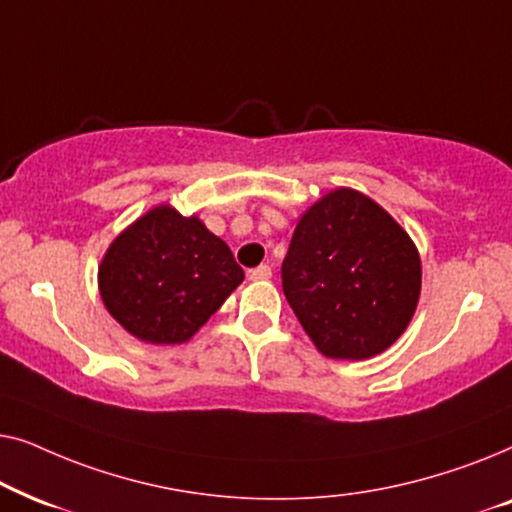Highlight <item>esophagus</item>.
Returning a JSON list of instances; mask_svg holds the SVG:
<instances>
[{
	"label": "esophagus",
	"mask_w": 512,
	"mask_h": 512,
	"mask_svg": "<svg viewBox=\"0 0 512 512\" xmlns=\"http://www.w3.org/2000/svg\"><path fill=\"white\" fill-rule=\"evenodd\" d=\"M247 277L251 279V282H265V279L272 277V270H270V265H258V268H251L247 272Z\"/></svg>",
	"instance_id": "esophagus-1"
}]
</instances>
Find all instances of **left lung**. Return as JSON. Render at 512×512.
I'll use <instances>...</instances> for the list:
<instances>
[{
	"label": "left lung",
	"instance_id": "obj_1",
	"mask_svg": "<svg viewBox=\"0 0 512 512\" xmlns=\"http://www.w3.org/2000/svg\"><path fill=\"white\" fill-rule=\"evenodd\" d=\"M282 289L321 354L370 359L408 328L422 263L408 233L377 202L338 188L298 221Z\"/></svg>",
	"mask_w": 512,
	"mask_h": 512
}]
</instances>
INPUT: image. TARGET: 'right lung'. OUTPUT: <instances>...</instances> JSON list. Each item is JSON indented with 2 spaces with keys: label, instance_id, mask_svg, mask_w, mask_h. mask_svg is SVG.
<instances>
[{
  "label": "right lung",
  "instance_id": "obj_1",
  "mask_svg": "<svg viewBox=\"0 0 512 512\" xmlns=\"http://www.w3.org/2000/svg\"><path fill=\"white\" fill-rule=\"evenodd\" d=\"M242 279L244 270L221 237L167 205L123 230L100 265L109 314L153 345L186 342Z\"/></svg>",
  "mask_w": 512,
  "mask_h": 512
}]
</instances>
